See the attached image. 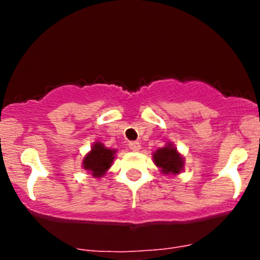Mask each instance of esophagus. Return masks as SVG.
I'll return each instance as SVG.
<instances>
[{"label": "esophagus", "mask_w": 260, "mask_h": 260, "mask_svg": "<svg viewBox=\"0 0 260 260\" xmlns=\"http://www.w3.org/2000/svg\"><path fill=\"white\" fill-rule=\"evenodd\" d=\"M129 148L132 149L133 152H137V151H140V148H141V145H140V142H136V141H132V142H129Z\"/></svg>", "instance_id": "obj_1"}]
</instances>
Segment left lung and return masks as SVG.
Returning <instances> with one entry per match:
<instances>
[{
    "label": "left lung",
    "mask_w": 260,
    "mask_h": 260,
    "mask_svg": "<svg viewBox=\"0 0 260 260\" xmlns=\"http://www.w3.org/2000/svg\"><path fill=\"white\" fill-rule=\"evenodd\" d=\"M153 159L164 174H179L183 166L182 157L171 146L157 149L153 153Z\"/></svg>",
    "instance_id": "1"
}]
</instances>
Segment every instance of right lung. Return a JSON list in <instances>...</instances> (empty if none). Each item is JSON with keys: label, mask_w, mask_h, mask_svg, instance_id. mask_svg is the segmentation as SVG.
Wrapping results in <instances>:
<instances>
[{"label": "right lung", "mask_w": 260, "mask_h": 260, "mask_svg": "<svg viewBox=\"0 0 260 260\" xmlns=\"http://www.w3.org/2000/svg\"><path fill=\"white\" fill-rule=\"evenodd\" d=\"M113 149L106 148L102 143H95L84 158V169L90 171L95 177L103 176L113 162Z\"/></svg>", "instance_id": "right-lung-1"}]
</instances>
